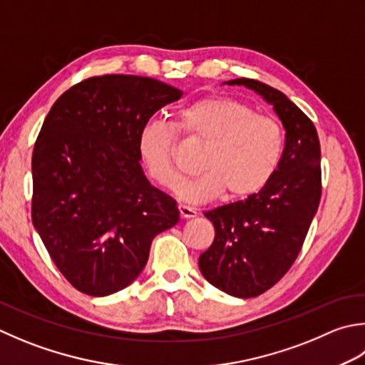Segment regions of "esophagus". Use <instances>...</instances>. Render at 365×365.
<instances>
[{"label": "esophagus", "mask_w": 365, "mask_h": 365, "mask_svg": "<svg viewBox=\"0 0 365 365\" xmlns=\"http://www.w3.org/2000/svg\"><path fill=\"white\" fill-rule=\"evenodd\" d=\"M177 210H178V215H180L182 218H195L196 217V210L191 209V207H188V205H178Z\"/></svg>", "instance_id": "1"}]
</instances>
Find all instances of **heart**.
<instances>
[{
	"label": "heart",
	"mask_w": 365,
	"mask_h": 365,
	"mask_svg": "<svg viewBox=\"0 0 365 365\" xmlns=\"http://www.w3.org/2000/svg\"><path fill=\"white\" fill-rule=\"evenodd\" d=\"M178 133L205 144L195 178L178 188L187 202L201 204L226 192L244 199L266 187L280 164L284 135L272 117L259 115L245 103L227 96L199 99L177 113L175 126L150 120L142 126L138 148L148 175L163 188L180 182L175 153Z\"/></svg>",
	"instance_id": "1"
}]
</instances>
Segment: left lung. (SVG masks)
Instances as JSON below:
<instances>
[{
    "label": "left lung",
    "mask_w": 365,
    "mask_h": 365,
    "mask_svg": "<svg viewBox=\"0 0 365 365\" xmlns=\"http://www.w3.org/2000/svg\"><path fill=\"white\" fill-rule=\"evenodd\" d=\"M227 83L259 93L287 130L280 164L266 187L204 213L215 239L199 256V269L215 288L248 299L280 282L301 253L321 199V147L313 121L280 90L245 77Z\"/></svg>",
    "instance_id": "left-lung-1"
}]
</instances>
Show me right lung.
<instances>
[{
  "instance_id": "right-lung-1",
  "label": "right lung",
  "mask_w": 365,
  "mask_h": 365,
  "mask_svg": "<svg viewBox=\"0 0 365 365\" xmlns=\"http://www.w3.org/2000/svg\"><path fill=\"white\" fill-rule=\"evenodd\" d=\"M182 91L152 77L106 74L56 99L34 142L31 218L56 269L88 296L131 284L155 235L178 221L175 201L148 183L139 133Z\"/></svg>"
}]
</instances>
